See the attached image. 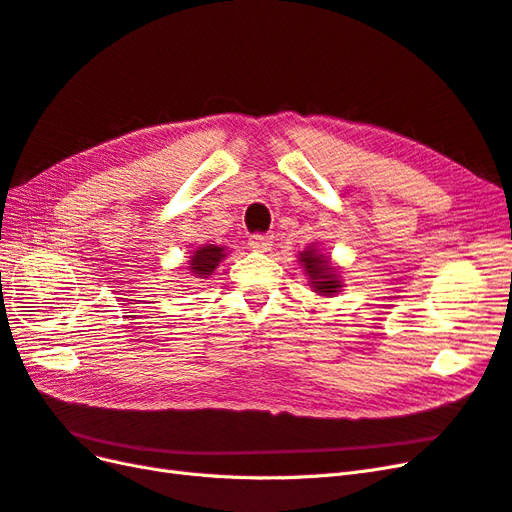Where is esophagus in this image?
Listing matches in <instances>:
<instances>
[{
  "instance_id": "esophagus-1",
  "label": "esophagus",
  "mask_w": 512,
  "mask_h": 512,
  "mask_svg": "<svg viewBox=\"0 0 512 512\" xmlns=\"http://www.w3.org/2000/svg\"><path fill=\"white\" fill-rule=\"evenodd\" d=\"M247 245H250L254 252H269L273 241L269 237H265V235H252L250 243H247Z\"/></svg>"
}]
</instances>
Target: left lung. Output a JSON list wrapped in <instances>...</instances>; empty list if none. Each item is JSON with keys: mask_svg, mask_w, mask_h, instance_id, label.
I'll return each instance as SVG.
<instances>
[{"mask_svg": "<svg viewBox=\"0 0 512 512\" xmlns=\"http://www.w3.org/2000/svg\"><path fill=\"white\" fill-rule=\"evenodd\" d=\"M297 262L307 277V286L316 292L318 297H337L344 284V277L339 267L331 260L329 254L320 252L318 243H309L303 252L297 254Z\"/></svg>", "mask_w": 512, "mask_h": 512, "instance_id": "8db88e82", "label": "left lung"}]
</instances>
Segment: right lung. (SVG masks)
Returning a JSON list of instances; mask_svg holds the SVG:
<instances>
[{
    "mask_svg": "<svg viewBox=\"0 0 512 512\" xmlns=\"http://www.w3.org/2000/svg\"><path fill=\"white\" fill-rule=\"evenodd\" d=\"M228 256L224 245H213L205 243L196 247L188 260V271L194 277V280H209L213 271L220 267V262Z\"/></svg>",
    "mask_w": 512,
    "mask_h": 512,
    "instance_id": "1",
    "label": "right lung"
}]
</instances>
